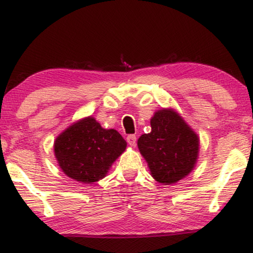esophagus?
<instances>
[{
	"label": "esophagus",
	"mask_w": 253,
	"mask_h": 253,
	"mask_svg": "<svg viewBox=\"0 0 253 253\" xmlns=\"http://www.w3.org/2000/svg\"><path fill=\"white\" fill-rule=\"evenodd\" d=\"M126 141L130 146H134V145H136V141H137V137L134 136V134H129V136L126 137Z\"/></svg>",
	"instance_id": "34e87169"
}]
</instances>
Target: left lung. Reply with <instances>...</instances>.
<instances>
[{
    "instance_id": "obj_1",
    "label": "left lung",
    "mask_w": 253,
    "mask_h": 253,
    "mask_svg": "<svg viewBox=\"0 0 253 253\" xmlns=\"http://www.w3.org/2000/svg\"><path fill=\"white\" fill-rule=\"evenodd\" d=\"M151 126V132L141 134L138 139V148L147 161L152 176L159 183L172 184L195 167L198 136L171 109L155 113Z\"/></svg>"
}]
</instances>
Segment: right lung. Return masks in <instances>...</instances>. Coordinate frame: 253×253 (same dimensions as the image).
Here are the masks:
<instances>
[{
	"label": "right lung",
	"instance_id": "obj_1",
	"mask_svg": "<svg viewBox=\"0 0 253 253\" xmlns=\"http://www.w3.org/2000/svg\"><path fill=\"white\" fill-rule=\"evenodd\" d=\"M126 147V141L116 130L103 129L93 117L69 126L54 144L55 157L64 174L83 183L105 177Z\"/></svg>",
	"mask_w": 253,
	"mask_h": 253
}]
</instances>
